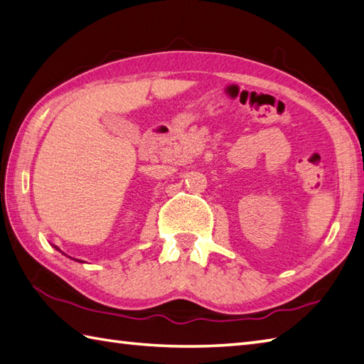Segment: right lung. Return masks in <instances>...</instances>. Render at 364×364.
<instances>
[{
    "label": "right lung",
    "mask_w": 364,
    "mask_h": 364,
    "mask_svg": "<svg viewBox=\"0 0 364 364\" xmlns=\"http://www.w3.org/2000/svg\"><path fill=\"white\" fill-rule=\"evenodd\" d=\"M55 249H58V247H56V246H55ZM58 251H60V249H58ZM80 262H82V260H80Z\"/></svg>",
    "instance_id": "right-lung-1"
}]
</instances>
